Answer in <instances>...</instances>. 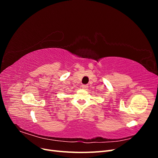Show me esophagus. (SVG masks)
I'll list each match as a JSON object with an SVG mask.
<instances>
[{
    "label": "esophagus",
    "mask_w": 158,
    "mask_h": 158,
    "mask_svg": "<svg viewBox=\"0 0 158 158\" xmlns=\"http://www.w3.org/2000/svg\"><path fill=\"white\" fill-rule=\"evenodd\" d=\"M88 85H85V84H84V85H82V89H87V88H88Z\"/></svg>",
    "instance_id": "obj_1"
}]
</instances>
